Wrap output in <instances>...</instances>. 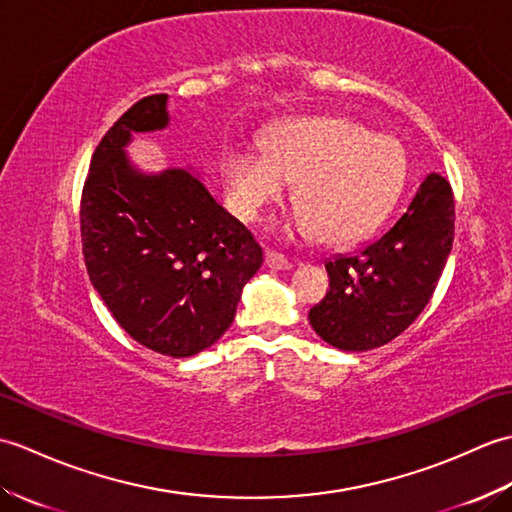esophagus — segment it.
Listing matches in <instances>:
<instances>
[{
  "label": "esophagus",
  "instance_id": "obj_1",
  "mask_svg": "<svg viewBox=\"0 0 512 512\" xmlns=\"http://www.w3.org/2000/svg\"><path fill=\"white\" fill-rule=\"evenodd\" d=\"M266 266L273 268V270H288V268H292V264L288 262V259L284 255L275 253V250H266Z\"/></svg>",
  "mask_w": 512,
  "mask_h": 512
}]
</instances>
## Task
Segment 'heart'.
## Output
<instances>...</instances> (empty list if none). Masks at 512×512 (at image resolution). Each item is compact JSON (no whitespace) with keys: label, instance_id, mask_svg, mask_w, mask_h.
<instances>
[{"label":"heart","instance_id":"obj_1","mask_svg":"<svg viewBox=\"0 0 512 512\" xmlns=\"http://www.w3.org/2000/svg\"><path fill=\"white\" fill-rule=\"evenodd\" d=\"M407 178L396 138L369 134L350 118H303L281 127L264 156L237 151L224 162V187L242 222L262 220L295 184L288 228L325 244H350L385 220Z\"/></svg>","mask_w":512,"mask_h":512}]
</instances>
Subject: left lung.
<instances>
[{
	"mask_svg": "<svg viewBox=\"0 0 512 512\" xmlns=\"http://www.w3.org/2000/svg\"><path fill=\"white\" fill-rule=\"evenodd\" d=\"M453 193L429 173L394 226L352 255L325 262L330 292L308 314L325 343L367 352L394 341L433 297L453 246Z\"/></svg>",
	"mask_w": 512,
	"mask_h": 512,
	"instance_id": "1",
	"label": "left lung"
}]
</instances>
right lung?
Segmentation results:
<instances>
[{
  "mask_svg": "<svg viewBox=\"0 0 512 512\" xmlns=\"http://www.w3.org/2000/svg\"><path fill=\"white\" fill-rule=\"evenodd\" d=\"M167 101L140 99L96 147L81 239L92 286L118 325L149 350L187 358L231 328L264 255L191 169L145 173L127 156L132 134L169 125Z\"/></svg>",
  "mask_w": 512,
  "mask_h": 512,
  "instance_id": "right-lung-1",
  "label": "right lung"
}]
</instances>
